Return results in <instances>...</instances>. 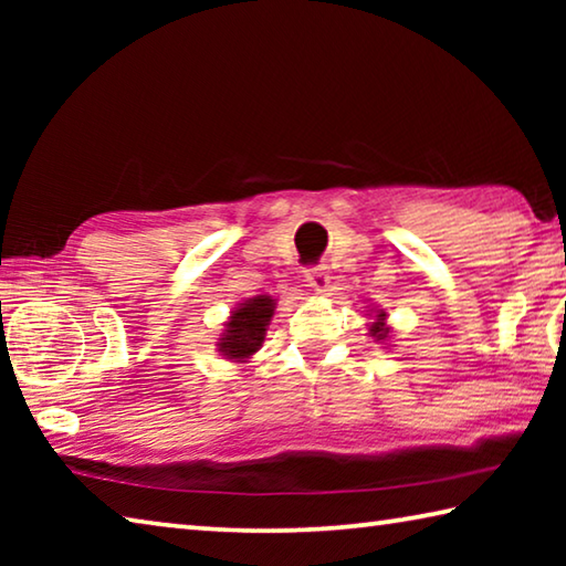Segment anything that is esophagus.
Returning <instances> with one entry per match:
<instances>
[{
    "mask_svg": "<svg viewBox=\"0 0 566 566\" xmlns=\"http://www.w3.org/2000/svg\"><path fill=\"white\" fill-rule=\"evenodd\" d=\"M304 276H306V282H310L314 292H327L329 274H327V270H324V266H310V270H304Z\"/></svg>",
    "mask_w": 566,
    "mask_h": 566,
    "instance_id": "obj_1",
    "label": "esophagus"
}]
</instances>
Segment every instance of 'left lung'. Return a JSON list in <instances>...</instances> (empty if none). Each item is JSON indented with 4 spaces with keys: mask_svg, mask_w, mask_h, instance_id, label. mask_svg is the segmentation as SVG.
Returning <instances> with one entry per match:
<instances>
[{
    "mask_svg": "<svg viewBox=\"0 0 566 566\" xmlns=\"http://www.w3.org/2000/svg\"><path fill=\"white\" fill-rule=\"evenodd\" d=\"M387 314L379 310L377 322L369 324V337H375V342H385L389 337V327H387Z\"/></svg>",
    "mask_w": 566,
    "mask_h": 566,
    "instance_id": "8db88e82",
    "label": "left lung"
}]
</instances>
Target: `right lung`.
I'll list each match as a JSON object with an SVG mask.
<instances>
[{"mask_svg":"<svg viewBox=\"0 0 566 566\" xmlns=\"http://www.w3.org/2000/svg\"><path fill=\"white\" fill-rule=\"evenodd\" d=\"M274 314V300L266 294L252 296L237 306L232 317L224 324L222 337L217 342V349L224 354L227 359L244 361L262 347L266 327Z\"/></svg>","mask_w":566,"mask_h":566,"instance_id":"obj_1","label":"right lung"}]
</instances>
